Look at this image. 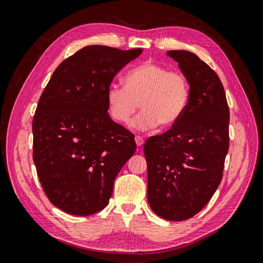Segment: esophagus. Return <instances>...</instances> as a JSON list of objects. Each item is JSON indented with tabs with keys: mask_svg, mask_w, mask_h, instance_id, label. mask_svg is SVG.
Listing matches in <instances>:
<instances>
[{
	"mask_svg": "<svg viewBox=\"0 0 263 263\" xmlns=\"http://www.w3.org/2000/svg\"><path fill=\"white\" fill-rule=\"evenodd\" d=\"M135 141H136V145H137L138 147L144 145V142H145L144 138L140 137V136H136V137H135Z\"/></svg>",
	"mask_w": 263,
	"mask_h": 263,
	"instance_id": "obj_1",
	"label": "esophagus"
}]
</instances>
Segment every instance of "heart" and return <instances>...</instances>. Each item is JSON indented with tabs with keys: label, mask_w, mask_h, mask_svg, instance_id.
Wrapping results in <instances>:
<instances>
[{
	"label": "heart",
	"mask_w": 263,
	"mask_h": 263,
	"mask_svg": "<svg viewBox=\"0 0 263 263\" xmlns=\"http://www.w3.org/2000/svg\"><path fill=\"white\" fill-rule=\"evenodd\" d=\"M190 86L184 74L153 61L134 67L124 78V86L112 83L106 91L108 113L125 124L140 105L141 112L130 122L135 130L163 128L177 124L184 114Z\"/></svg>",
	"instance_id": "obj_1"
}]
</instances>
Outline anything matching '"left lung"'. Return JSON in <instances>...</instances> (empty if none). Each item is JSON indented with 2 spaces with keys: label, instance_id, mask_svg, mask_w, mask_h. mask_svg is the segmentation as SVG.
Segmentation results:
<instances>
[{
  "label": "left lung",
  "instance_id": "1",
  "mask_svg": "<svg viewBox=\"0 0 263 263\" xmlns=\"http://www.w3.org/2000/svg\"><path fill=\"white\" fill-rule=\"evenodd\" d=\"M166 55L179 63L190 98L180 121L144 146L147 198L158 216L182 221L210 202L221 181L229 148V108L218 76L195 53L170 50Z\"/></svg>",
  "mask_w": 263,
  "mask_h": 263
}]
</instances>
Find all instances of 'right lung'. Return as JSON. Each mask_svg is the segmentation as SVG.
<instances>
[{"label":"right lung","mask_w":263,"mask_h":263,"mask_svg":"<svg viewBox=\"0 0 263 263\" xmlns=\"http://www.w3.org/2000/svg\"><path fill=\"white\" fill-rule=\"evenodd\" d=\"M142 49L92 45L54 70L33 119V159L49 201L87 216L104 210L114 180L136 150L135 136L107 113L114 77Z\"/></svg>","instance_id":"obj_1"}]
</instances>
